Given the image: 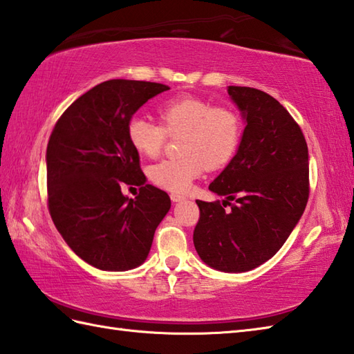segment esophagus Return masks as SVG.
<instances>
[{"mask_svg": "<svg viewBox=\"0 0 354 354\" xmlns=\"http://www.w3.org/2000/svg\"><path fill=\"white\" fill-rule=\"evenodd\" d=\"M170 199L173 202H179V201H184L185 196H184V194H181V193H170Z\"/></svg>", "mask_w": 354, "mask_h": 354, "instance_id": "34e87169", "label": "esophagus"}]
</instances>
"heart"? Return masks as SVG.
Here are the masks:
<instances>
[{
  "label": "heart",
  "instance_id": "heart-1",
  "mask_svg": "<svg viewBox=\"0 0 354 354\" xmlns=\"http://www.w3.org/2000/svg\"><path fill=\"white\" fill-rule=\"evenodd\" d=\"M161 126L142 117L127 123V140L138 153L155 158L165 133L179 135V156L152 165L149 176L165 190L184 193L205 167L221 169L236 155L242 138V120L230 106H213L196 97H179L162 103Z\"/></svg>",
  "mask_w": 354,
  "mask_h": 354
}]
</instances>
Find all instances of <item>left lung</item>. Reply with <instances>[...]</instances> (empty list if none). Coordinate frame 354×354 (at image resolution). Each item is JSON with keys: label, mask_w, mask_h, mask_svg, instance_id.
<instances>
[{"label": "left lung", "mask_w": 354, "mask_h": 354, "mask_svg": "<svg viewBox=\"0 0 354 354\" xmlns=\"http://www.w3.org/2000/svg\"><path fill=\"white\" fill-rule=\"evenodd\" d=\"M228 94L246 126L237 153L208 187L225 196L223 205L196 201L193 243L209 268L246 272L274 257L301 219L309 150L295 120L272 95L248 86H228ZM227 205L232 209L225 212Z\"/></svg>", "instance_id": "left-lung-1"}]
</instances>
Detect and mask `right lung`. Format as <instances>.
<instances>
[{
	"label": "right lung",
	"instance_id": "add662e5",
	"mask_svg": "<svg viewBox=\"0 0 354 354\" xmlns=\"http://www.w3.org/2000/svg\"><path fill=\"white\" fill-rule=\"evenodd\" d=\"M170 89L155 82L112 79L71 103L53 129L47 161L48 209L74 254L97 269L123 272L147 259L169 194L145 184L127 123L149 99ZM141 185L138 197L121 185Z\"/></svg>",
	"mask_w": 354,
	"mask_h": 354
}]
</instances>
